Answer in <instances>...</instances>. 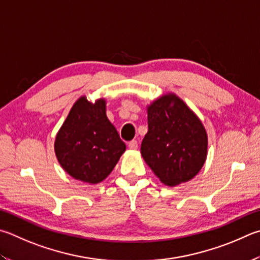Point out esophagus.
<instances>
[{"mask_svg":"<svg viewBox=\"0 0 260 260\" xmlns=\"http://www.w3.org/2000/svg\"><path fill=\"white\" fill-rule=\"evenodd\" d=\"M128 148L131 150H136V149H138V141H135V140L131 141V142L128 143Z\"/></svg>","mask_w":260,"mask_h":260,"instance_id":"esophagus-1","label":"esophagus"}]
</instances>
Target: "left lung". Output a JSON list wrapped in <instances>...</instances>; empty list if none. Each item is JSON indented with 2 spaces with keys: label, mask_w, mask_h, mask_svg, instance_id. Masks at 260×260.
<instances>
[{
  "label": "left lung",
  "mask_w": 260,
  "mask_h": 260,
  "mask_svg": "<svg viewBox=\"0 0 260 260\" xmlns=\"http://www.w3.org/2000/svg\"><path fill=\"white\" fill-rule=\"evenodd\" d=\"M149 131L141 154L165 185L188 182L204 167L208 135L194 112L175 93L162 94L146 106Z\"/></svg>",
  "instance_id": "obj_1"
}]
</instances>
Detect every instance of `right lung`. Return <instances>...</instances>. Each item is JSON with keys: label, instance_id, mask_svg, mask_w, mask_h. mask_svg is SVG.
<instances>
[{"label": "right lung", "instance_id": "obj_1", "mask_svg": "<svg viewBox=\"0 0 260 260\" xmlns=\"http://www.w3.org/2000/svg\"><path fill=\"white\" fill-rule=\"evenodd\" d=\"M106 110L105 98L89 102L81 96L55 136L54 152L60 166L84 183L106 179L126 150Z\"/></svg>", "mask_w": 260, "mask_h": 260}]
</instances>
